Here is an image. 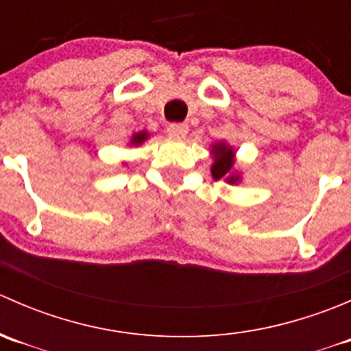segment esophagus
Returning <instances> with one entry per match:
<instances>
[{"mask_svg": "<svg viewBox=\"0 0 351 351\" xmlns=\"http://www.w3.org/2000/svg\"><path fill=\"white\" fill-rule=\"evenodd\" d=\"M166 132L171 137H175V139H183L189 134V125L186 123H169L166 127Z\"/></svg>", "mask_w": 351, "mask_h": 351, "instance_id": "esophagus-1", "label": "esophagus"}]
</instances>
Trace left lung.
Wrapping results in <instances>:
<instances>
[{
	"label": "left lung",
	"instance_id": "1",
	"mask_svg": "<svg viewBox=\"0 0 351 351\" xmlns=\"http://www.w3.org/2000/svg\"><path fill=\"white\" fill-rule=\"evenodd\" d=\"M212 154H214V165L210 171L214 180H226L228 183H238L241 176L234 173V151L226 143H217L212 146Z\"/></svg>",
	"mask_w": 351,
	"mask_h": 351
}]
</instances>
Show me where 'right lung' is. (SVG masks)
<instances>
[{"label": "right lung", "mask_w": 351, "mask_h": 351, "mask_svg": "<svg viewBox=\"0 0 351 351\" xmlns=\"http://www.w3.org/2000/svg\"><path fill=\"white\" fill-rule=\"evenodd\" d=\"M147 137H149V134H147L146 130H141V132L132 134V139H130V144H132V146H139V144H143L144 141L147 139Z\"/></svg>", "instance_id": "add662e5"}]
</instances>
